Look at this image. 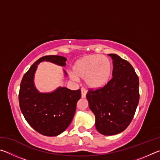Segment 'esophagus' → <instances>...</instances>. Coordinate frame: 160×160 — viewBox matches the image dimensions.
Here are the masks:
<instances>
[{
    "mask_svg": "<svg viewBox=\"0 0 160 160\" xmlns=\"http://www.w3.org/2000/svg\"><path fill=\"white\" fill-rule=\"evenodd\" d=\"M87 92H88V91H87L85 88H82V89H81V93H82V98H84V97H86Z\"/></svg>",
    "mask_w": 160,
    "mask_h": 160,
    "instance_id": "34e87169",
    "label": "esophagus"
}]
</instances>
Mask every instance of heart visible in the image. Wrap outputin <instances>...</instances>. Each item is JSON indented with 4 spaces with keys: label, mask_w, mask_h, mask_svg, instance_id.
Returning <instances> with one entry per match:
<instances>
[{
    "label": "heart",
    "mask_w": 160,
    "mask_h": 160,
    "mask_svg": "<svg viewBox=\"0 0 160 160\" xmlns=\"http://www.w3.org/2000/svg\"><path fill=\"white\" fill-rule=\"evenodd\" d=\"M112 75V63L106 56L98 54L85 56L75 62L72 66L73 80L85 79L89 88H101L106 85Z\"/></svg>",
    "instance_id": "obj_1"
}]
</instances>
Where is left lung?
I'll return each instance as SVG.
<instances>
[{
    "label": "left lung",
    "mask_w": 160,
    "mask_h": 160,
    "mask_svg": "<svg viewBox=\"0 0 160 160\" xmlns=\"http://www.w3.org/2000/svg\"><path fill=\"white\" fill-rule=\"evenodd\" d=\"M113 60V78L101 88H90L87 99L95 116L97 131L104 135L120 133L134 117L139 102V78L128 61L116 54Z\"/></svg>",
    "instance_id": "8db88e82"
}]
</instances>
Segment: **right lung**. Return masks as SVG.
I'll use <instances>...</instances> for the list:
<instances>
[{"label":"right lung","mask_w":160,"mask_h":160,"mask_svg":"<svg viewBox=\"0 0 160 160\" xmlns=\"http://www.w3.org/2000/svg\"><path fill=\"white\" fill-rule=\"evenodd\" d=\"M44 61L64 66L66 58L60 56H45L34 62L22 79L19 104L24 117L35 131L47 136H56L71 123L77 102L81 97V90L59 88L51 93H39L34 85L33 78L37 65Z\"/></svg>","instance_id":"obj_1"}]
</instances>
